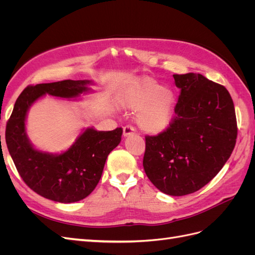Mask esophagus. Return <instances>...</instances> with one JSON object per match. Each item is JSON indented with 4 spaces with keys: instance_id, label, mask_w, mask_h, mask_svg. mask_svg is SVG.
Instances as JSON below:
<instances>
[{
    "instance_id": "obj_1",
    "label": "esophagus",
    "mask_w": 255,
    "mask_h": 255,
    "mask_svg": "<svg viewBox=\"0 0 255 255\" xmlns=\"http://www.w3.org/2000/svg\"><path fill=\"white\" fill-rule=\"evenodd\" d=\"M135 133H136V129L132 126H126L123 128V136H129Z\"/></svg>"
}]
</instances>
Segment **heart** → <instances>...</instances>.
<instances>
[{"mask_svg": "<svg viewBox=\"0 0 255 255\" xmlns=\"http://www.w3.org/2000/svg\"><path fill=\"white\" fill-rule=\"evenodd\" d=\"M122 104L132 111L139 110L137 123L144 132L157 134L170 125L175 98L170 90L148 76L130 83L122 94Z\"/></svg>", "mask_w": 255, "mask_h": 255, "instance_id": "b5f03b06", "label": "heart"}]
</instances>
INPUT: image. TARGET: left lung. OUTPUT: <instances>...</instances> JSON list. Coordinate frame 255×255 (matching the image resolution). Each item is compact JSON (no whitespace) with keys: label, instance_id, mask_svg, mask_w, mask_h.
Returning a JSON list of instances; mask_svg holds the SVG:
<instances>
[{"label":"left lung","instance_id":"1","mask_svg":"<svg viewBox=\"0 0 255 255\" xmlns=\"http://www.w3.org/2000/svg\"><path fill=\"white\" fill-rule=\"evenodd\" d=\"M181 95L169 127L145 136L143 169L164 194L185 196L211 182L232 154L237 138L233 100L202 74L173 75Z\"/></svg>","mask_w":255,"mask_h":255}]
</instances>
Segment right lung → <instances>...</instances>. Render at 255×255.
<instances>
[{
  "label": "right lung",
  "instance_id": "right-lung-1",
  "mask_svg": "<svg viewBox=\"0 0 255 255\" xmlns=\"http://www.w3.org/2000/svg\"><path fill=\"white\" fill-rule=\"evenodd\" d=\"M89 81L66 80L29 85L18 97L7 121L5 139L14 166L27 186L43 198L61 203L80 201L96 188L109 154L121 140L122 128L98 132L88 128L60 155L35 150L25 134L30 104L45 94L72 98L87 91Z\"/></svg>",
  "mask_w": 255,
  "mask_h": 255
}]
</instances>
